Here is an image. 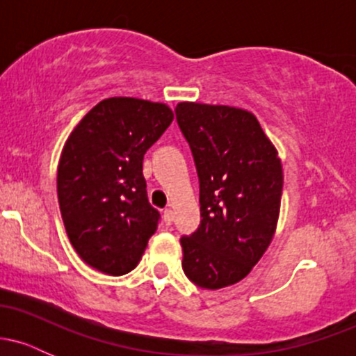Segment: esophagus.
Returning a JSON list of instances; mask_svg holds the SVG:
<instances>
[{
	"instance_id": "1",
	"label": "esophagus",
	"mask_w": 356,
	"mask_h": 356,
	"mask_svg": "<svg viewBox=\"0 0 356 356\" xmlns=\"http://www.w3.org/2000/svg\"><path fill=\"white\" fill-rule=\"evenodd\" d=\"M162 219H164L165 226H170V224L174 222V212H172V209H165L164 212H162Z\"/></svg>"
}]
</instances>
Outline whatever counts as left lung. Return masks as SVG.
<instances>
[{"mask_svg": "<svg viewBox=\"0 0 356 356\" xmlns=\"http://www.w3.org/2000/svg\"><path fill=\"white\" fill-rule=\"evenodd\" d=\"M175 118L194 157L202 218L181 238L182 269L199 288H226L246 277L271 244L281 161L248 110L181 102Z\"/></svg>", "mask_w": 356, "mask_h": 356, "instance_id": "left-lung-1", "label": "left lung"}]
</instances>
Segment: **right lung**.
Wrapping results in <instances>:
<instances>
[{
  "label": "right lung",
  "mask_w": 356,
  "mask_h": 356,
  "mask_svg": "<svg viewBox=\"0 0 356 356\" xmlns=\"http://www.w3.org/2000/svg\"><path fill=\"white\" fill-rule=\"evenodd\" d=\"M174 120L164 104L132 97L102 100L61 150L56 191L72 246L105 275L132 271L157 231L142 162Z\"/></svg>",
  "instance_id": "right-lung-1"
}]
</instances>
